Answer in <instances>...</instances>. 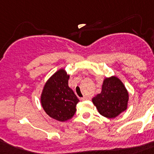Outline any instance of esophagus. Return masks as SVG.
<instances>
[{
    "label": "esophagus",
    "instance_id": "obj_1",
    "mask_svg": "<svg viewBox=\"0 0 154 154\" xmlns=\"http://www.w3.org/2000/svg\"><path fill=\"white\" fill-rule=\"evenodd\" d=\"M88 97H82V98H81V100H88Z\"/></svg>",
    "mask_w": 154,
    "mask_h": 154
}]
</instances>
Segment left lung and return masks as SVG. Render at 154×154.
Masks as SVG:
<instances>
[{
  "mask_svg": "<svg viewBox=\"0 0 154 154\" xmlns=\"http://www.w3.org/2000/svg\"><path fill=\"white\" fill-rule=\"evenodd\" d=\"M128 99V92L122 81L112 77L103 81L102 91L92 98V103L100 115L113 119L127 109Z\"/></svg>",
  "mask_w": 154,
  "mask_h": 154,
  "instance_id": "obj_1",
  "label": "left lung"
}]
</instances>
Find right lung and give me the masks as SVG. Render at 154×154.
Masks as SVG:
<instances>
[{"mask_svg":"<svg viewBox=\"0 0 154 154\" xmlns=\"http://www.w3.org/2000/svg\"><path fill=\"white\" fill-rule=\"evenodd\" d=\"M69 76L64 69L57 71L47 81L42 90L41 103L46 113L57 121L65 122L74 116L79 102L68 85Z\"/></svg>","mask_w":154,"mask_h":154,"instance_id":"add662e5","label":"right lung"}]
</instances>
